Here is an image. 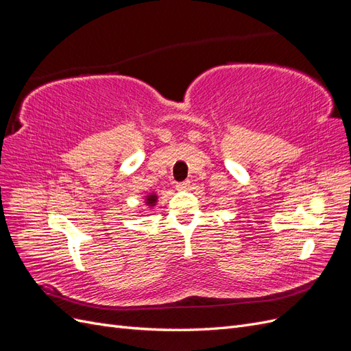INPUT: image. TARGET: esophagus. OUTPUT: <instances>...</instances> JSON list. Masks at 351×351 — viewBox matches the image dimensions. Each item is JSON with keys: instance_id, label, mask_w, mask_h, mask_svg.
<instances>
[{"instance_id": "obj_1", "label": "esophagus", "mask_w": 351, "mask_h": 351, "mask_svg": "<svg viewBox=\"0 0 351 351\" xmlns=\"http://www.w3.org/2000/svg\"><path fill=\"white\" fill-rule=\"evenodd\" d=\"M189 186H190V182H189V180H186V182H180V183H177V184H176V189H177V190H180V192H182V190H187V189H189Z\"/></svg>"}]
</instances>
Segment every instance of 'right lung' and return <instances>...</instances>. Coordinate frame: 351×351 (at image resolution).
I'll return each instance as SVG.
<instances>
[{
  "instance_id": "obj_1",
  "label": "right lung",
  "mask_w": 351,
  "mask_h": 351,
  "mask_svg": "<svg viewBox=\"0 0 351 351\" xmlns=\"http://www.w3.org/2000/svg\"><path fill=\"white\" fill-rule=\"evenodd\" d=\"M155 202H156V196H155V195H149V196L146 197V204H147V205L154 206V205H155Z\"/></svg>"
}]
</instances>
